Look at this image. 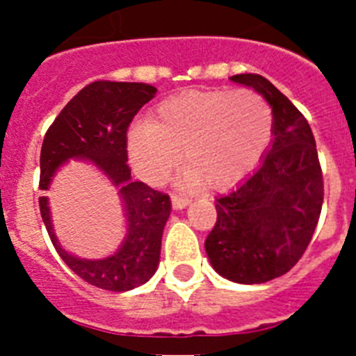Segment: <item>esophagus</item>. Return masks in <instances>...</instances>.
Returning <instances> with one entry per match:
<instances>
[{
    "mask_svg": "<svg viewBox=\"0 0 356 356\" xmlns=\"http://www.w3.org/2000/svg\"><path fill=\"white\" fill-rule=\"evenodd\" d=\"M171 201H172V209H176V210L185 209V207H187L188 203H191V200H188V197L180 196V194H172Z\"/></svg>",
    "mask_w": 356,
    "mask_h": 356,
    "instance_id": "esophagus-1",
    "label": "esophagus"
}]
</instances>
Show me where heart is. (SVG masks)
<instances>
[{"mask_svg":"<svg viewBox=\"0 0 356 356\" xmlns=\"http://www.w3.org/2000/svg\"><path fill=\"white\" fill-rule=\"evenodd\" d=\"M273 110L251 89H210L163 99L128 134L135 171L151 184L187 163L188 185L226 191L260 163L273 139Z\"/></svg>","mask_w":356,"mask_h":356,"instance_id":"obj_1","label":"heart"}]
</instances>
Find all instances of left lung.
Wrapping results in <instances>:
<instances>
[{
	"instance_id": "8db88e82",
	"label": "left lung",
	"mask_w": 356,
	"mask_h": 356,
	"mask_svg": "<svg viewBox=\"0 0 356 356\" xmlns=\"http://www.w3.org/2000/svg\"><path fill=\"white\" fill-rule=\"evenodd\" d=\"M273 108L271 149L260 168L216 200L217 219L205 241L210 264L237 284H264L303 257L323 209V171L310 124L285 94L260 74H235Z\"/></svg>"
}]
</instances>
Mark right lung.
<instances>
[{"label": "right lung", "mask_w": 356, "mask_h": 356, "mask_svg": "<svg viewBox=\"0 0 356 356\" xmlns=\"http://www.w3.org/2000/svg\"><path fill=\"white\" fill-rule=\"evenodd\" d=\"M153 85L97 80L80 90L56 115L40 149L39 188L46 191L55 171L69 159H87L121 187L128 234L118 253L103 260L76 259L53 234L48 197H39L40 216L60 259L81 280L105 291L124 292L146 284L160 260L163 226L171 200L143 181L131 180L127 131L131 119L155 97Z\"/></svg>", "instance_id": "obj_1"}]
</instances>
